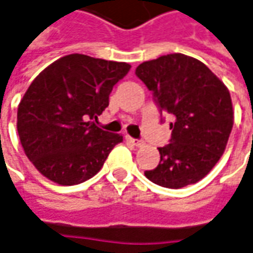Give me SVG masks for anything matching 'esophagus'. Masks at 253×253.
Segmentation results:
<instances>
[{
  "label": "esophagus",
  "instance_id": "34e87169",
  "mask_svg": "<svg viewBox=\"0 0 253 253\" xmlns=\"http://www.w3.org/2000/svg\"><path fill=\"white\" fill-rule=\"evenodd\" d=\"M126 140L128 141V142H130V144H133L134 147H140L141 144H142V142H141L140 140H135V138H131V137H130V135H127V137H126Z\"/></svg>",
  "mask_w": 253,
  "mask_h": 253
}]
</instances>
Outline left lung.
Returning a JSON list of instances; mask_svg holds the SVG:
<instances>
[{
    "instance_id": "1",
    "label": "left lung",
    "mask_w": 253,
    "mask_h": 253,
    "mask_svg": "<svg viewBox=\"0 0 253 253\" xmlns=\"http://www.w3.org/2000/svg\"><path fill=\"white\" fill-rule=\"evenodd\" d=\"M135 75L152 91L161 113H170V144L145 176L166 188L195 184L223 155L234 123L227 87L202 62L169 54L142 62Z\"/></svg>"
}]
</instances>
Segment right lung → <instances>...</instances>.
Segmentation results:
<instances>
[{
	"mask_svg": "<svg viewBox=\"0 0 253 253\" xmlns=\"http://www.w3.org/2000/svg\"><path fill=\"white\" fill-rule=\"evenodd\" d=\"M126 62L70 54L33 80L18 108V133L26 156L42 176L61 185L95 176L123 141L90 122L109 105L115 84L130 70Z\"/></svg>",
	"mask_w": 253,
	"mask_h": 253,
	"instance_id": "add662e5",
	"label": "right lung"
}]
</instances>
